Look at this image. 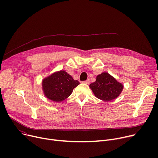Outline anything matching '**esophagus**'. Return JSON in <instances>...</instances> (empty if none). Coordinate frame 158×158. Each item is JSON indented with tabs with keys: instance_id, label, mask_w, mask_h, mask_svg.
<instances>
[{
	"instance_id": "1",
	"label": "esophagus",
	"mask_w": 158,
	"mask_h": 158,
	"mask_svg": "<svg viewBox=\"0 0 158 158\" xmlns=\"http://www.w3.org/2000/svg\"><path fill=\"white\" fill-rule=\"evenodd\" d=\"M83 82V83H85V84H86V85H89V83H90V81H89V79H87L86 81H83L82 82Z\"/></svg>"
}]
</instances>
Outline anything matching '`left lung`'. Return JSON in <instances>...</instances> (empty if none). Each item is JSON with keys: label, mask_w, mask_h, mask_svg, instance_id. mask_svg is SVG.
Listing matches in <instances>:
<instances>
[{"label": "left lung", "mask_w": 158, "mask_h": 158, "mask_svg": "<svg viewBox=\"0 0 158 158\" xmlns=\"http://www.w3.org/2000/svg\"><path fill=\"white\" fill-rule=\"evenodd\" d=\"M95 96L104 101H111L122 93L123 85L107 72L98 75L96 81L89 85Z\"/></svg>", "instance_id": "obj_1"}]
</instances>
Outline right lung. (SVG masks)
Listing matches in <instances>:
<instances>
[{
  "instance_id": "1",
  "label": "right lung",
  "mask_w": 158,
  "mask_h": 158,
  "mask_svg": "<svg viewBox=\"0 0 158 158\" xmlns=\"http://www.w3.org/2000/svg\"><path fill=\"white\" fill-rule=\"evenodd\" d=\"M41 84L45 96L54 102H59L67 98L80 82L74 80L64 70H60L44 78Z\"/></svg>"
}]
</instances>
